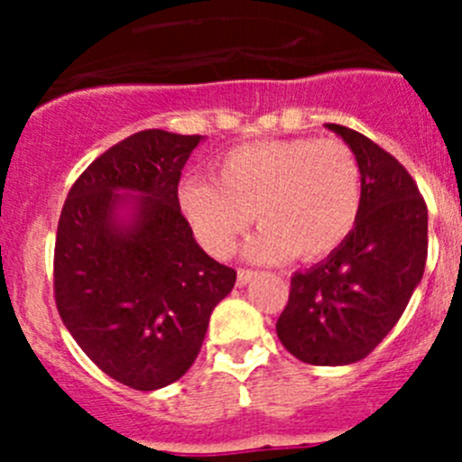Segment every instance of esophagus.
I'll use <instances>...</instances> for the list:
<instances>
[{
    "instance_id": "34e87169",
    "label": "esophagus",
    "mask_w": 462,
    "mask_h": 462,
    "mask_svg": "<svg viewBox=\"0 0 462 462\" xmlns=\"http://www.w3.org/2000/svg\"><path fill=\"white\" fill-rule=\"evenodd\" d=\"M257 277V270H250V268H239V274H236V282H239V286H245L248 282H253V279Z\"/></svg>"
}]
</instances>
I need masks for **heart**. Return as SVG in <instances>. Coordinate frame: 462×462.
Instances as JSON below:
<instances>
[{"mask_svg":"<svg viewBox=\"0 0 462 462\" xmlns=\"http://www.w3.org/2000/svg\"><path fill=\"white\" fill-rule=\"evenodd\" d=\"M217 180L189 179L179 194L199 239L217 257L232 254L254 217L263 232L250 244V257L321 259L346 241L360 214V165L333 138L241 144L223 158Z\"/></svg>","mask_w":462,"mask_h":462,"instance_id":"b5f03b06","label":"heart"}]
</instances>
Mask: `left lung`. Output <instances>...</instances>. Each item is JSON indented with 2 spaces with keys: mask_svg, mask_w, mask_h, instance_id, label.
Returning a JSON list of instances; mask_svg holds the SVG:
<instances>
[{
  "mask_svg": "<svg viewBox=\"0 0 462 462\" xmlns=\"http://www.w3.org/2000/svg\"><path fill=\"white\" fill-rule=\"evenodd\" d=\"M362 174L356 227L328 259L291 279L277 335L306 365L365 360L398 324L427 261V203L398 158L356 129L330 123Z\"/></svg>",
  "mask_w": 462,
  "mask_h": 462,
  "instance_id": "left-lung-1",
  "label": "left lung"
}]
</instances>
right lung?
<instances>
[{"mask_svg":"<svg viewBox=\"0 0 462 462\" xmlns=\"http://www.w3.org/2000/svg\"><path fill=\"white\" fill-rule=\"evenodd\" d=\"M201 136L144 129L78 176L58 221L53 295L88 360L136 391L188 374L236 270L199 248L179 205L180 171ZM116 189L141 193L137 221L115 226Z\"/></svg>","mask_w":462,"mask_h":462,"instance_id":"1","label":"right lung"}]
</instances>
